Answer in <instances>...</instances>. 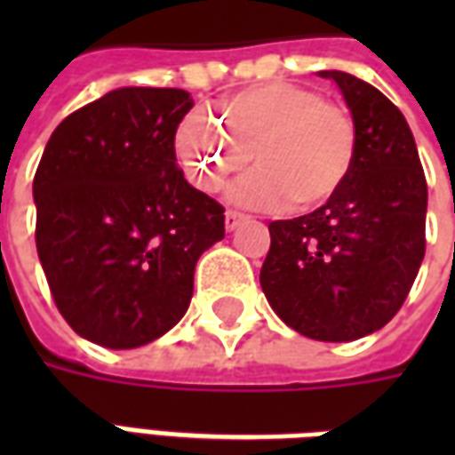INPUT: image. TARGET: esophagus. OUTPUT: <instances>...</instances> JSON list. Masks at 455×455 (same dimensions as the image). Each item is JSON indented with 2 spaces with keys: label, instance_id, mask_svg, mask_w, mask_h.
<instances>
[{
  "label": "esophagus",
  "instance_id": "1",
  "mask_svg": "<svg viewBox=\"0 0 455 455\" xmlns=\"http://www.w3.org/2000/svg\"><path fill=\"white\" fill-rule=\"evenodd\" d=\"M243 214H241V212H234V209H228L227 214H224V227H227V231H234V228L238 227V224H241V221H243Z\"/></svg>",
  "mask_w": 455,
  "mask_h": 455
}]
</instances>
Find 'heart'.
<instances>
[{"instance_id": "b5f03b06", "label": "heart", "mask_w": 455, "mask_h": 455, "mask_svg": "<svg viewBox=\"0 0 455 455\" xmlns=\"http://www.w3.org/2000/svg\"><path fill=\"white\" fill-rule=\"evenodd\" d=\"M219 119L195 109L175 131V156L189 182L219 192L251 160L258 168L228 189L234 204L307 212L331 199L351 175L358 133L351 114L315 90L267 83L219 104Z\"/></svg>"}]
</instances>
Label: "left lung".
<instances>
[{
	"instance_id": "8db88e82",
	"label": "left lung",
	"mask_w": 455,
	"mask_h": 455,
	"mask_svg": "<svg viewBox=\"0 0 455 455\" xmlns=\"http://www.w3.org/2000/svg\"><path fill=\"white\" fill-rule=\"evenodd\" d=\"M358 150L351 175L312 214L270 224L260 287L275 315L315 341H355L397 315L424 260L427 180L410 124L372 84L341 70Z\"/></svg>"
}]
</instances>
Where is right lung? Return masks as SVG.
I'll return each mask as SVG.
<instances>
[{
    "label": "right lung",
    "instance_id": "1",
    "mask_svg": "<svg viewBox=\"0 0 455 455\" xmlns=\"http://www.w3.org/2000/svg\"><path fill=\"white\" fill-rule=\"evenodd\" d=\"M195 100L119 87L58 124L34 178L36 248L75 334L139 348L185 316L224 209L189 185L175 131Z\"/></svg>",
    "mask_w": 455,
    "mask_h": 455
}]
</instances>
